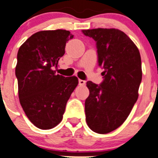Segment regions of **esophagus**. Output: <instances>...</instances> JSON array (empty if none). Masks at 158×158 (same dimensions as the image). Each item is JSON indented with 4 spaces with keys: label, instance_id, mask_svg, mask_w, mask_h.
<instances>
[{
    "label": "esophagus",
    "instance_id": "esophagus-1",
    "mask_svg": "<svg viewBox=\"0 0 158 158\" xmlns=\"http://www.w3.org/2000/svg\"><path fill=\"white\" fill-rule=\"evenodd\" d=\"M86 81L83 80V79H79V85H85Z\"/></svg>",
    "mask_w": 158,
    "mask_h": 158
}]
</instances>
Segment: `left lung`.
Listing matches in <instances>:
<instances>
[{
	"instance_id": "left-lung-1",
	"label": "left lung",
	"mask_w": 158,
	"mask_h": 158,
	"mask_svg": "<svg viewBox=\"0 0 158 158\" xmlns=\"http://www.w3.org/2000/svg\"><path fill=\"white\" fill-rule=\"evenodd\" d=\"M97 42L103 82H87L89 96L85 101L86 122L91 130L107 134L116 130L130 114L139 94L142 79L141 58L134 42L114 28L83 30Z\"/></svg>"
}]
</instances>
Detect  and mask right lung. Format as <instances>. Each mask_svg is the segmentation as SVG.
Instances as JSON below:
<instances>
[{"label":"right lung","instance_id":"add662e5","mask_svg":"<svg viewBox=\"0 0 158 158\" xmlns=\"http://www.w3.org/2000/svg\"><path fill=\"white\" fill-rule=\"evenodd\" d=\"M73 37L61 29L41 31L29 37L18 52L15 75L19 101L29 120L40 129H52L61 123L67 101L79 83L77 77H64L53 70Z\"/></svg>","mask_w":158,"mask_h":158}]
</instances>
